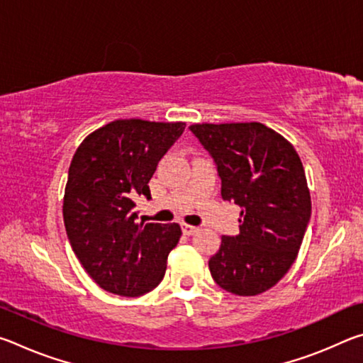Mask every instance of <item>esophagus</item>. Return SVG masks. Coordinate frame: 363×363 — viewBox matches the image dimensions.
<instances>
[{
	"mask_svg": "<svg viewBox=\"0 0 363 363\" xmlns=\"http://www.w3.org/2000/svg\"><path fill=\"white\" fill-rule=\"evenodd\" d=\"M182 232L186 233V235H194V233L199 232V227L189 225V224H182Z\"/></svg>",
	"mask_w": 363,
	"mask_h": 363,
	"instance_id": "1",
	"label": "esophagus"
}]
</instances>
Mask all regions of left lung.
Instances as JSON below:
<instances>
[{"label": "left lung", "mask_w": 363, "mask_h": 363, "mask_svg": "<svg viewBox=\"0 0 363 363\" xmlns=\"http://www.w3.org/2000/svg\"><path fill=\"white\" fill-rule=\"evenodd\" d=\"M190 131L216 163L223 199L242 208L240 233L223 235L208 262L211 277L238 296L267 291L296 259L311 219L301 158L262 123H196Z\"/></svg>", "instance_id": "1"}]
</instances>
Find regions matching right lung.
I'll return each instance as SVG.
<instances>
[{
    "mask_svg": "<svg viewBox=\"0 0 363 363\" xmlns=\"http://www.w3.org/2000/svg\"><path fill=\"white\" fill-rule=\"evenodd\" d=\"M186 123L115 120L86 138L69 168L64 224L73 253L106 291L140 296L164 277L179 224L136 223L134 200L150 199L157 164Z\"/></svg>",
    "mask_w": 363,
    "mask_h": 363,
    "instance_id": "1",
    "label": "right lung"
}]
</instances>
